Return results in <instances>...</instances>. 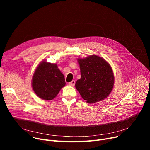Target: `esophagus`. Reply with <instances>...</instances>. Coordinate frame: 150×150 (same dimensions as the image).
Masks as SVG:
<instances>
[{"instance_id": "1", "label": "esophagus", "mask_w": 150, "mask_h": 150, "mask_svg": "<svg viewBox=\"0 0 150 150\" xmlns=\"http://www.w3.org/2000/svg\"><path fill=\"white\" fill-rule=\"evenodd\" d=\"M69 84V85H70V86H74L75 85V80H72V81L70 82Z\"/></svg>"}]
</instances>
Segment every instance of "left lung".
Masks as SVG:
<instances>
[{
    "instance_id": "obj_1",
    "label": "left lung",
    "mask_w": 150,
    "mask_h": 150,
    "mask_svg": "<svg viewBox=\"0 0 150 150\" xmlns=\"http://www.w3.org/2000/svg\"><path fill=\"white\" fill-rule=\"evenodd\" d=\"M78 62L81 78L76 81L75 88L82 98L90 104L107 98L114 84L113 71L109 63L96 54L78 58Z\"/></svg>"
}]
</instances>
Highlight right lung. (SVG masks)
<instances>
[{
	"mask_svg": "<svg viewBox=\"0 0 150 150\" xmlns=\"http://www.w3.org/2000/svg\"><path fill=\"white\" fill-rule=\"evenodd\" d=\"M31 84L37 96L45 100H51L56 97L66 82L57 64L42 61L35 70Z\"/></svg>",
	"mask_w": 150,
	"mask_h": 150,
	"instance_id": "obj_1",
	"label": "right lung"
}]
</instances>
